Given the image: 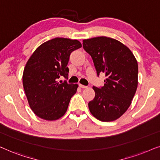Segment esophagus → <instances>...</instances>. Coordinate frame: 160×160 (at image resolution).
<instances>
[{
	"label": "esophagus",
	"instance_id": "obj_1",
	"mask_svg": "<svg viewBox=\"0 0 160 160\" xmlns=\"http://www.w3.org/2000/svg\"><path fill=\"white\" fill-rule=\"evenodd\" d=\"M79 86H80L81 88H86L87 87H88V86H84V85H82V84H79Z\"/></svg>",
	"mask_w": 160,
	"mask_h": 160
}]
</instances>
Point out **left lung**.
Masks as SVG:
<instances>
[{
  "mask_svg": "<svg viewBox=\"0 0 160 160\" xmlns=\"http://www.w3.org/2000/svg\"><path fill=\"white\" fill-rule=\"evenodd\" d=\"M82 46L92 58L97 75L107 77L104 86H93L95 97L89 102V110L101 121L116 120L130 106L137 90V60L126 45L112 38L84 39Z\"/></svg>",
  "mask_w": 160,
  "mask_h": 160,
  "instance_id": "obj_1",
  "label": "left lung"
}]
</instances>
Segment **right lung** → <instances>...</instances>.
<instances>
[{"instance_id":"1","label":"right lung","mask_w":160,"mask_h":160,"mask_svg":"<svg viewBox=\"0 0 160 160\" xmlns=\"http://www.w3.org/2000/svg\"><path fill=\"white\" fill-rule=\"evenodd\" d=\"M81 47L78 40L55 38L38 47L30 57L22 84L30 108L38 117L54 121L67 112L78 85L58 80L62 76L68 78L70 54Z\"/></svg>"}]
</instances>
